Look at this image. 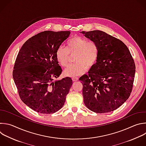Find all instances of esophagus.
Wrapping results in <instances>:
<instances>
[{
	"label": "esophagus",
	"mask_w": 146,
	"mask_h": 146,
	"mask_svg": "<svg viewBox=\"0 0 146 146\" xmlns=\"http://www.w3.org/2000/svg\"><path fill=\"white\" fill-rule=\"evenodd\" d=\"M72 80H73V81H78V77H73V78H72Z\"/></svg>",
	"instance_id": "obj_1"
}]
</instances>
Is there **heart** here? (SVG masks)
<instances>
[{"label": "heart", "mask_w": 146, "mask_h": 146, "mask_svg": "<svg viewBox=\"0 0 146 146\" xmlns=\"http://www.w3.org/2000/svg\"><path fill=\"white\" fill-rule=\"evenodd\" d=\"M70 55L76 54V63L69 65L64 72L65 76L76 77L85 73L89 68L94 66L99 56V47L94 41L88 40L81 36H76L66 43V48L60 46L56 52V58L61 66L68 65Z\"/></svg>", "instance_id": "obj_1"}]
</instances>
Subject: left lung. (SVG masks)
<instances>
[{"instance_id":"obj_1","label":"left lung","mask_w":146,"mask_h":146,"mask_svg":"<svg viewBox=\"0 0 146 146\" xmlns=\"http://www.w3.org/2000/svg\"><path fill=\"white\" fill-rule=\"evenodd\" d=\"M81 33L94 41L99 56L88 75L79 80L83 85L85 106L96 113H107L120 107L132 90L135 73L134 60L127 46L120 39L100 30Z\"/></svg>"}]
</instances>
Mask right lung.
Listing matches in <instances>:
<instances>
[{
	"label": "right lung",
	"instance_id": "obj_1",
	"mask_svg": "<svg viewBox=\"0 0 146 146\" xmlns=\"http://www.w3.org/2000/svg\"><path fill=\"white\" fill-rule=\"evenodd\" d=\"M69 31H44L29 38L20 49L13 76L22 101L34 111L51 114L64 105L73 84L70 77L53 81L62 69L56 57L57 48Z\"/></svg>",
	"mask_w": 146,
	"mask_h": 146
}]
</instances>
